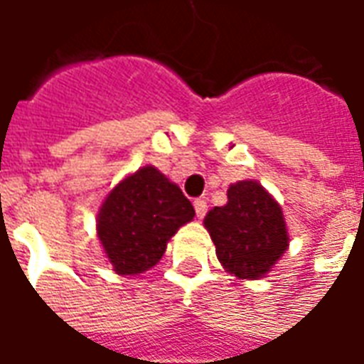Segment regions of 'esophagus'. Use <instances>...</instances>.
<instances>
[{
	"instance_id": "34e87169",
	"label": "esophagus",
	"mask_w": 364,
	"mask_h": 364,
	"mask_svg": "<svg viewBox=\"0 0 364 364\" xmlns=\"http://www.w3.org/2000/svg\"><path fill=\"white\" fill-rule=\"evenodd\" d=\"M194 210H196V215L202 220L208 212V204L206 200H194Z\"/></svg>"
}]
</instances>
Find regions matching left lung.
Segmentation results:
<instances>
[{
    "instance_id": "8db88e82",
    "label": "left lung",
    "mask_w": 364,
    "mask_h": 364,
    "mask_svg": "<svg viewBox=\"0 0 364 364\" xmlns=\"http://www.w3.org/2000/svg\"><path fill=\"white\" fill-rule=\"evenodd\" d=\"M204 225L218 259L242 279H259L289 244L282 208L254 180L230 186L228 204L210 210Z\"/></svg>"
}]
</instances>
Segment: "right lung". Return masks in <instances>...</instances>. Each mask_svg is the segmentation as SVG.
Here are the masks:
<instances>
[{
    "label": "right lung",
    "instance_id": "add662e5",
    "mask_svg": "<svg viewBox=\"0 0 364 364\" xmlns=\"http://www.w3.org/2000/svg\"><path fill=\"white\" fill-rule=\"evenodd\" d=\"M194 215L192 202L176 184L154 166H144L107 196L97 230L114 272L134 275L156 265L168 240Z\"/></svg>",
    "mask_w": 364,
    "mask_h": 364
}]
</instances>
